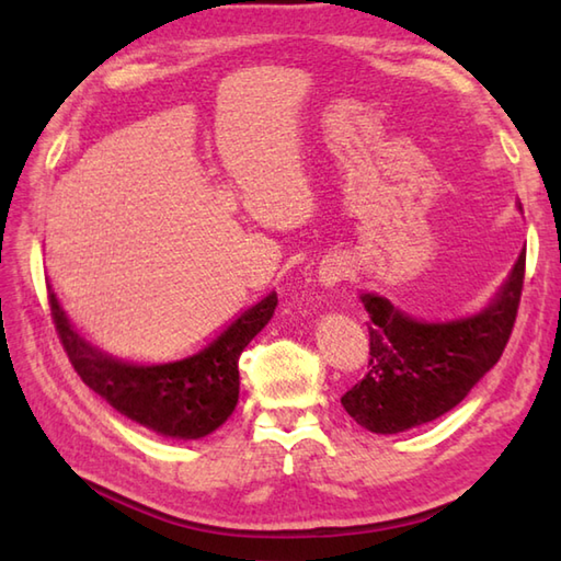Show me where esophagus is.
<instances>
[{"label":"esophagus","instance_id":"1","mask_svg":"<svg viewBox=\"0 0 561 561\" xmlns=\"http://www.w3.org/2000/svg\"><path fill=\"white\" fill-rule=\"evenodd\" d=\"M344 274H347V267H344L342 255L332 253L323 262H320V282L328 284V287L330 284H337L340 279H344Z\"/></svg>","mask_w":561,"mask_h":561}]
</instances>
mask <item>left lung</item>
I'll return each mask as SVG.
<instances>
[{
    "label": "left lung",
    "mask_w": 561,
    "mask_h": 561,
    "mask_svg": "<svg viewBox=\"0 0 561 561\" xmlns=\"http://www.w3.org/2000/svg\"><path fill=\"white\" fill-rule=\"evenodd\" d=\"M526 250L482 311L420 320L383 296L362 294L368 311V374L342 396L356 424L398 434L446 414L502 359L518 316Z\"/></svg>",
    "instance_id": "left-lung-1"
}]
</instances>
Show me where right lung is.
I'll return each instance as SVG.
<instances>
[{
	"label": "right lung",
	"instance_id": "add662e5",
	"mask_svg": "<svg viewBox=\"0 0 561 561\" xmlns=\"http://www.w3.org/2000/svg\"><path fill=\"white\" fill-rule=\"evenodd\" d=\"M59 344L79 378L113 408L151 432L173 438H202L219 428L238 402V359L267 325L277 294L250 306L202 344L175 359L133 362L93 347L79 337L55 294H47Z\"/></svg>",
	"mask_w": 561,
	"mask_h": 561
}]
</instances>
